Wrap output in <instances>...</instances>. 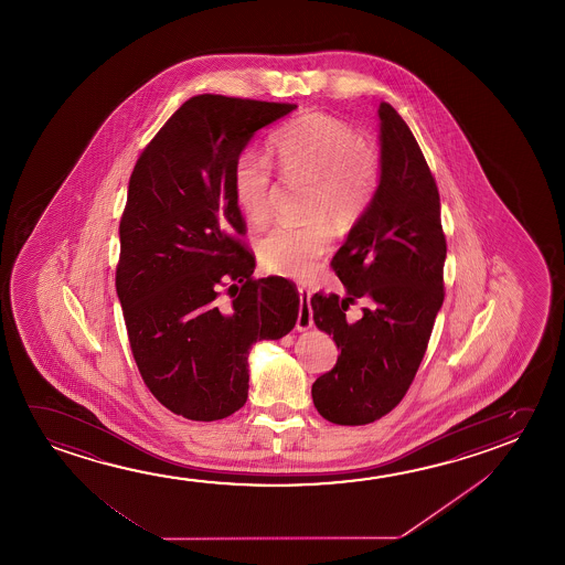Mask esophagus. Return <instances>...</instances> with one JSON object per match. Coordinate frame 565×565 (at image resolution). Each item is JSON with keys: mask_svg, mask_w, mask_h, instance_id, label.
Masks as SVG:
<instances>
[{"mask_svg": "<svg viewBox=\"0 0 565 565\" xmlns=\"http://www.w3.org/2000/svg\"><path fill=\"white\" fill-rule=\"evenodd\" d=\"M299 299H301V305H299L296 329L299 330V332H305V330H309L313 327L311 294H309V289H307V287H299Z\"/></svg>", "mask_w": 565, "mask_h": 565, "instance_id": "obj_1", "label": "esophagus"}]
</instances>
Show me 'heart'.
Here are the masks:
<instances>
[{
	"label": "heart",
	"instance_id": "1",
	"mask_svg": "<svg viewBox=\"0 0 565 565\" xmlns=\"http://www.w3.org/2000/svg\"><path fill=\"white\" fill-rule=\"evenodd\" d=\"M281 174L313 183L303 228L276 226L258 243L262 266L286 278L303 279L329 248L330 225L350 226L364 213L377 182V154L352 125L324 114H307L274 139ZM233 190L244 217L264 223L269 215L274 175L268 160L246 150L236 158Z\"/></svg>",
	"mask_w": 565,
	"mask_h": 565
}]
</instances>
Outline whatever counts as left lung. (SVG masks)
Instances as JSON below:
<instances>
[{"label":"left lung","mask_w":565,"mask_h":565,"mask_svg":"<svg viewBox=\"0 0 565 565\" xmlns=\"http://www.w3.org/2000/svg\"><path fill=\"white\" fill-rule=\"evenodd\" d=\"M380 182L350 228L332 268L347 297H311L317 329L340 348L337 365L313 383V403L334 425L374 423L405 397L444 301L446 238L440 195L407 122L380 104ZM364 298L363 317L345 319Z\"/></svg>","instance_id":"left-lung-1"}]
</instances>
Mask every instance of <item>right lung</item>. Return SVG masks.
I'll return each instance as SVG.
<instances>
[{"label":"right lung","mask_w":565,"mask_h":565,"mask_svg":"<svg viewBox=\"0 0 565 565\" xmlns=\"http://www.w3.org/2000/svg\"><path fill=\"white\" fill-rule=\"evenodd\" d=\"M297 105L195 96L137 160L119 225L117 297L130 350L150 393L190 420H218L248 399V354L296 327L297 287L252 279L256 262L236 238V158L258 130ZM231 282L232 303L217 291Z\"/></svg>","instance_id":"1"}]
</instances>
